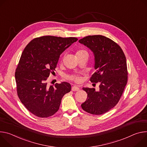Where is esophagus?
Returning a JSON list of instances; mask_svg holds the SVG:
<instances>
[{
	"mask_svg": "<svg viewBox=\"0 0 147 147\" xmlns=\"http://www.w3.org/2000/svg\"><path fill=\"white\" fill-rule=\"evenodd\" d=\"M72 91H78L79 90V88L78 86H73L72 87Z\"/></svg>",
	"mask_w": 147,
	"mask_h": 147,
	"instance_id": "esophagus-1",
	"label": "esophagus"
}]
</instances>
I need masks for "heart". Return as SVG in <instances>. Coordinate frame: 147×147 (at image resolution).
<instances>
[{
	"label": "heart",
	"instance_id": "obj_1",
	"mask_svg": "<svg viewBox=\"0 0 147 147\" xmlns=\"http://www.w3.org/2000/svg\"><path fill=\"white\" fill-rule=\"evenodd\" d=\"M76 54H77V55H78L82 54H88V53L85 50H81L78 51ZM67 78L70 80H74V81H75V82H79L81 80V78L77 75H72L67 76Z\"/></svg>",
	"mask_w": 147,
	"mask_h": 147
}]
</instances>
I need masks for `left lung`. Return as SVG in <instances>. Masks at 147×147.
<instances>
[{
  "label": "left lung",
  "mask_w": 147,
  "mask_h": 147,
  "mask_svg": "<svg viewBox=\"0 0 147 147\" xmlns=\"http://www.w3.org/2000/svg\"><path fill=\"white\" fill-rule=\"evenodd\" d=\"M92 51L96 70L90 79L99 83V90L83 88L88 94L81 105L85 111L95 115L104 114L119 102L127 82V68L125 55L120 47L101 35L89 36L79 40Z\"/></svg>",
  "instance_id": "obj_1"
}]
</instances>
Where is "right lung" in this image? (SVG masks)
Segmentation results:
<instances>
[{
  "label": "right lung",
  "instance_id": "add662e5",
  "mask_svg": "<svg viewBox=\"0 0 147 147\" xmlns=\"http://www.w3.org/2000/svg\"><path fill=\"white\" fill-rule=\"evenodd\" d=\"M78 38L43 36L31 40L24 48L15 72L19 99L26 109L39 117L53 116L62 97L71 90L62 82L49 86L47 79L55 71L60 55Z\"/></svg>",
  "mask_w": 147,
  "mask_h": 147
}]
</instances>
